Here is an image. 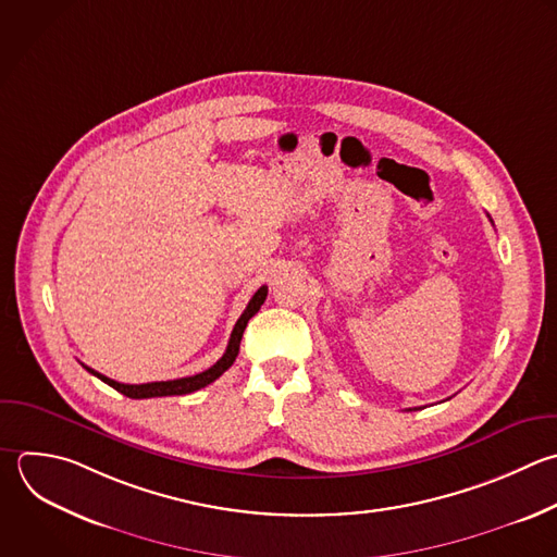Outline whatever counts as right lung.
I'll return each mask as SVG.
<instances>
[{
    "label": "right lung",
    "mask_w": 557,
    "mask_h": 557,
    "mask_svg": "<svg viewBox=\"0 0 557 557\" xmlns=\"http://www.w3.org/2000/svg\"><path fill=\"white\" fill-rule=\"evenodd\" d=\"M265 296H268V287H259L257 294L250 298L246 311L242 313V318L237 320L233 333H231V339H228V346H226V352L222 355V359L218 363H213L209 370L200 372V374H194V376H185V379H174V381H154V383H141V385H128V383H120V381H113L100 372H96L94 368L85 366L94 376L102 379L104 383H109L113 389L122 392L124 396L128 398H154V396H181V394H191L209 383H213L218 376H222L235 361L237 352H239V344H242V335L246 331V324L248 320L261 309V305L265 302Z\"/></svg>",
    "instance_id": "1"
}]
</instances>
